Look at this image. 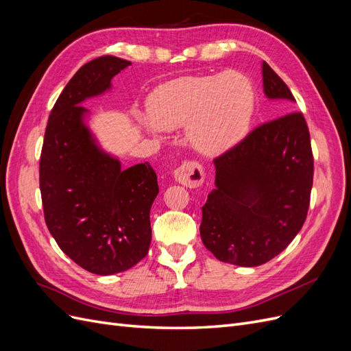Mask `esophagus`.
I'll list each match as a JSON object with an SVG mask.
<instances>
[{"label":"esophagus","mask_w":351,"mask_h":351,"mask_svg":"<svg viewBox=\"0 0 351 351\" xmlns=\"http://www.w3.org/2000/svg\"><path fill=\"white\" fill-rule=\"evenodd\" d=\"M176 182L190 189H196L204 184L205 173L197 161H184L174 169Z\"/></svg>","instance_id":"esophagus-1"}]
</instances>
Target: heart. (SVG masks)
<instances>
[{"instance_id":"1","label":"heart","mask_w":351,"mask_h":351,"mask_svg":"<svg viewBox=\"0 0 351 351\" xmlns=\"http://www.w3.org/2000/svg\"><path fill=\"white\" fill-rule=\"evenodd\" d=\"M253 88L246 76L227 71L217 76L183 77L161 88L151 102V117L162 129L189 123L192 145L217 154L246 134L253 114Z\"/></svg>"}]
</instances>
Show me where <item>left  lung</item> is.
<instances>
[{
  "label": "left lung",
  "instance_id": "1",
  "mask_svg": "<svg viewBox=\"0 0 351 351\" xmlns=\"http://www.w3.org/2000/svg\"><path fill=\"white\" fill-rule=\"evenodd\" d=\"M262 76L269 99L295 101L265 61ZM214 164L217 187L202 206V241L221 262L267 263L297 236L311 204L313 155L303 114L258 125Z\"/></svg>",
  "mask_w": 351,
  "mask_h": 351
}]
</instances>
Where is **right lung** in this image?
<instances>
[{
    "label": "right lung",
    "mask_w": 351,
    "mask_h": 351,
    "mask_svg": "<svg viewBox=\"0 0 351 351\" xmlns=\"http://www.w3.org/2000/svg\"><path fill=\"white\" fill-rule=\"evenodd\" d=\"M104 56L86 62L61 92L48 119L39 161L45 222L60 249L92 274L111 275L141 262L152 239L149 212L159 192L149 162L121 169L99 149L82 102L111 88L130 66Z\"/></svg>",
    "instance_id": "add662e5"
}]
</instances>
